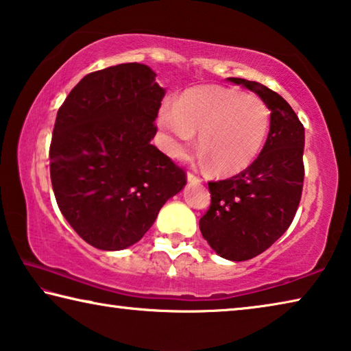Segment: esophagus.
Wrapping results in <instances>:
<instances>
[{
    "label": "esophagus",
    "instance_id": "esophagus-1",
    "mask_svg": "<svg viewBox=\"0 0 351 351\" xmlns=\"http://www.w3.org/2000/svg\"><path fill=\"white\" fill-rule=\"evenodd\" d=\"M186 179H188L189 183H199V182H200L199 177H197L196 174H194V172H191V171H189L188 174H186Z\"/></svg>",
    "mask_w": 351,
    "mask_h": 351
}]
</instances>
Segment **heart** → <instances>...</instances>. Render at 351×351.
Masks as SVG:
<instances>
[{
  "instance_id": "heart-1",
  "label": "heart",
  "mask_w": 351,
  "mask_h": 351,
  "mask_svg": "<svg viewBox=\"0 0 351 351\" xmlns=\"http://www.w3.org/2000/svg\"><path fill=\"white\" fill-rule=\"evenodd\" d=\"M162 146L174 158L186 157L199 135V149L219 174H237L255 162L266 141L271 112L255 95L204 85L186 90L158 112Z\"/></svg>"
}]
</instances>
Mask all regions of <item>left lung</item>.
<instances>
[{"mask_svg":"<svg viewBox=\"0 0 351 351\" xmlns=\"http://www.w3.org/2000/svg\"><path fill=\"white\" fill-rule=\"evenodd\" d=\"M261 97L271 110L263 151L249 168L226 180L208 182L211 205L199 228L217 255L245 261L263 254L294 219L300 204L305 128L278 93L260 82L228 77Z\"/></svg>","mask_w":351,"mask_h":351,"instance_id":"left-lung-1","label":"left lung"}]
</instances>
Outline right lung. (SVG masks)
I'll list each match as a JSON object with an SVG mask.
<instances>
[{
  "label": "right lung",
  "instance_id": "add662e5",
  "mask_svg": "<svg viewBox=\"0 0 351 351\" xmlns=\"http://www.w3.org/2000/svg\"><path fill=\"white\" fill-rule=\"evenodd\" d=\"M143 63L90 73L57 112L49 171L62 215L101 250L138 243L185 171L151 145L165 90Z\"/></svg>",
  "mask_w": 351,
  "mask_h": 351
}]
</instances>
